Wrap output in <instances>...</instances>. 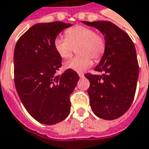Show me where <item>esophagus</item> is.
Returning a JSON list of instances; mask_svg holds the SVG:
<instances>
[{
	"label": "esophagus",
	"mask_w": 149,
	"mask_h": 149,
	"mask_svg": "<svg viewBox=\"0 0 149 149\" xmlns=\"http://www.w3.org/2000/svg\"><path fill=\"white\" fill-rule=\"evenodd\" d=\"M78 75H79V77L81 78L84 77V73H82V72H78Z\"/></svg>",
	"instance_id": "1"
}]
</instances>
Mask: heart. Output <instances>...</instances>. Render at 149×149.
I'll list each match as a JSON object with an SVG mask.
<instances>
[{
  "label": "heart",
  "instance_id": "obj_1",
  "mask_svg": "<svg viewBox=\"0 0 149 149\" xmlns=\"http://www.w3.org/2000/svg\"><path fill=\"white\" fill-rule=\"evenodd\" d=\"M66 38L57 36L54 40V47L63 59L71 56L74 47L81 56L73 57L64 64V68L76 72H83L95 61L103 56L107 42L102 35L96 34L93 29L84 26H77L65 31Z\"/></svg>",
  "mask_w": 149,
  "mask_h": 149
}]
</instances>
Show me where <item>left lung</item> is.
<instances>
[{"label":"left lung","instance_id":"8db88e82","mask_svg":"<svg viewBox=\"0 0 149 149\" xmlns=\"http://www.w3.org/2000/svg\"><path fill=\"white\" fill-rule=\"evenodd\" d=\"M82 23L105 36L106 52L94 68L102 74L85 76L90 82L88 94L92 111L98 118L113 120L127 112L135 97L139 77L136 47L128 35L111 22Z\"/></svg>","mask_w":149,"mask_h":149}]
</instances>
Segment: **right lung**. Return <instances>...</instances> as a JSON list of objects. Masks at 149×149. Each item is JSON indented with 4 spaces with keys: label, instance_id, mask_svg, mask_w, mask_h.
I'll use <instances>...</instances> for the list:
<instances>
[{
    "label": "right lung",
    "instance_id": "obj_1",
    "mask_svg": "<svg viewBox=\"0 0 149 149\" xmlns=\"http://www.w3.org/2000/svg\"><path fill=\"white\" fill-rule=\"evenodd\" d=\"M70 23H37L22 35L14 49V82L24 107L35 120L45 125L63 121L70 113L69 96L79 81L75 71L61 75L62 58L54 40Z\"/></svg>",
    "mask_w": 149,
    "mask_h": 149
}]
</instances>
